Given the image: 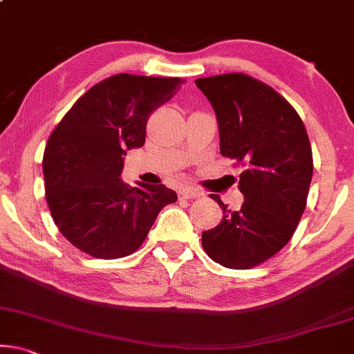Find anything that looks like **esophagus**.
I'll list each match as a JSON object with an SVG mask.
<instances>
[{
    "mask_svg": "<svg viewBox=\"0 0 354 354\" xmlns=\"http://www.w3.org/2000/svg\"><path fill=\"white\" fill-rule=\"evenodd\" d=\"M178 194H180V197H183V199H191V197H199L201 192L197 191V189H194V187L185 186V187H181Z\"/></svg>",
    "mask_w": 354,
    "mask_h": 354,
    "instance_id": "esophagus-1",
    "label": "esophagus"
}]
</instances>
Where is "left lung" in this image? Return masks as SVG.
Wrapping results in <instances>:
<instances>
[{
  "label": "left lung",
  "mask_w": 354,
  "mask_h": 354,
  "mask_svg": "<svg viewBox=\"0 0 354 354\" xmlns=\"http://www.w3.org/2000/svg\"><path fill=\"white\" fill-rule=\"evenodd\" d=\"M214 108L220 153L241 163L238 210H223L215 228L202 233L212 261L226 268H251L275 256L293 236L313 180V150L293 106L267 84L246 74L197 79Z\"/></svg>",
  "instance_id": "left-lung-1"
}]
</instances>
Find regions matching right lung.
Masks as SVG:
<instances>
[{
	"mask_svg": "<svg viewBox=\"0 0 354 354\" xmlns=\"http://www.w3.org/2000/svg\"><path fill=\"white\" fill-rule=\"evenodd\" d=\"M185 82L180 77L116 74L84 93L51 133L44 153L46 202L59 233L88 256L133 254L165 205V185L129 187L124 155L142 147L149 115Z\"/></svg>",
	"mask_w": 354,
	"mask_h": 354,
	"instance_id": "1",
	"label": "right lung"
}]
</instances>
